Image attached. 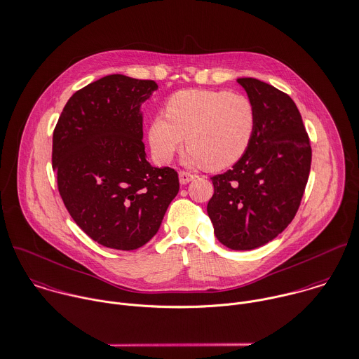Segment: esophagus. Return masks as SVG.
Masks as SVG:
<instances>
[{
  "instance_id": "1",
  "label": "esophagus",
  "mask_w": 359,
  "mask_h": 359,
  "mask_svg": "<svg viewBox=\"0 0 359 359\" xmlns=\"http://www.w3.org/2000/svg\"><path fill=\"white\" fill-rule=\"evenodd\" d=\"M197 176L196 175H193V173H190V172H186V170H180L179 172V180H180V183L182 184H187V183H190L193 179H196Z\"/></svg>"
}]
</instances>
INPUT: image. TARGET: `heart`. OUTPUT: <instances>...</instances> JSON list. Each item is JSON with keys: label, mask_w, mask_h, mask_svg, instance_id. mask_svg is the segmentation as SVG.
Masks as SVG:
<instances>
[{"label": "heart", "mask_w": 359, "mask_h": 359, "mask_svg": "<svg viewBox=\"0 0 359 359\" xmlns=\"http://www.w3.org/2000/svg\"><path fill=\"white\" fill-rule=\"evenodd\" d=\"M165 113L149 126L155 158L169 162L186 137V162L208 169L236 163L248 152L257 124L255 102L231 90H180L168 100Z\"/></svg>", "instance_id": "heart-1"}]
</instances>
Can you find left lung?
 <instances>
[{"label": "left lung", "instance_id": "8db88e82", "mask_svg": "<svg viewBox=\"0 0 359 359\" xmlns=\"http://www.w3.org/2000/svg\"><path fill=\"white\" fill-rule=\"evenodd\" d=\"M238 82L256 104V131L232 169L211 177L207 212L224 246L252 250L277 238L297 215L312 148L301 113L285 92L256 78Z\"/></svg>", "mask_w": 359, "mask_h": 359}]
</instances>
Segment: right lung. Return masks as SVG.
Returning a JSON list of instances; mask_svg holds the SVG:
<instances>
[{
  "mask_svg": "<svg viewBox=\"0 0 359 359\" xmlns=\"http://www.w3.org/2000/svg\"><path fill=\"white\" fill-rule=\"evenodd\" d=\"M155 81L121 74L76 90L53 133V169L65 208L95 242L135 250L158 232L179 193L172 168H152L142 142L141 104Z\"/></svg>",
  "mask_w": 359,
  "mask_h": 359,
  "instance_id": "obj_1",
  "label": "right lung"
}]
</instances>
